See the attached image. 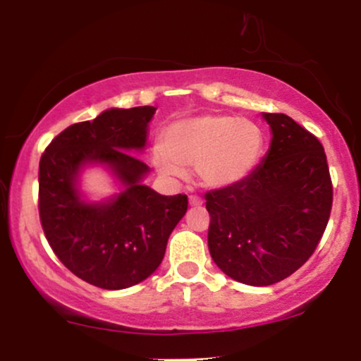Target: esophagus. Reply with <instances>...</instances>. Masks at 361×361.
Instances as JSON below:
<instances>
[{
	"mask_svg": "<svg viewBox=\"0 0 361 361\" xmlns=\"http://www.w3.org/2000/svg\"><path fill=\"white\" fill-rule=\"evenodd\" d=\"M188 202H190V205H192V207H199V205H202V200L199 199V197H195V195L190 197Z\"/></svg>",
	"mask_w": 361,
	"mask_h": 361,
	"instance_id": "1",
	"label": "esophagus"
}]
</instances>
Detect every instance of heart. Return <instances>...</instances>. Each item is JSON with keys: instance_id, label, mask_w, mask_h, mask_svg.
Wrapping results in <instances>:
<instances>
[{"instance_id": "b5f03b06", "label": "heart", "mask_w": 361, "mask_h": 361, "mask_svg": "<svg viewBox=\"0 0 361 361\" xmlns=\"http://www.w3.org/2000/svg\"><path fill=\"white\" fill-rule=\"evenodd\" d=\"M264 133L257 123L229 114H200L171 123L154 154L157 173L183 178L197 168L205 188H228L255 169L262 156Z\"/></svg>"}]
</instances>
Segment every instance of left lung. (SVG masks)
Instances as JSON below:
<instances>
[{"mask_svg":"<svg viewBox=\"0 0 361 361\" xmlns=\"http://www.w3.org/2000/svg\"><path fill=\"white\" fill-rule=\"evenodd\" d=\"M271 145L240 183L205 193L209 252L248 286H271L310 259L331 216L332 185L322 144L286 114L262 113Z\"/></svg>","mask_w":361,"mask_h":361,"instance_id":"1","label":"left lung"}]
</instances>
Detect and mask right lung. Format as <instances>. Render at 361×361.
<instances>
[{
    "instance_id": "right-lung-1",
    "label": "right lung",
    "mask_w": 361,
    "mask_h": 361,
    "mask_svg": "<svg viewBox=\"0 0 361 361\" xmlns=\"http://www.w3.org/2000/svg\"><path fill=\"white\" fill-rule=\"evenodd\" d=\"M154 106L102 111L75 123L47 145L39 162V214L51 248L85 283L125 290L156 272L168 238L188 209L187 195H161L144 183V152ZM102 167L118 192L86 199L81 174Z\"/></svg>"
}]
</instances>
